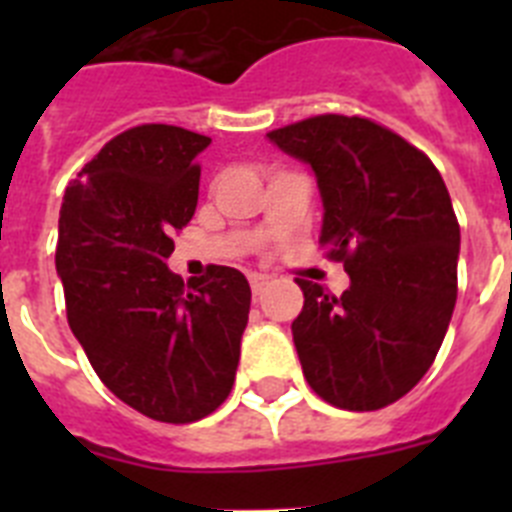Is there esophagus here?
Returning <instances> with one entry per match:
<instances>
[{"label": "esophagus", "mask_w": 512, "mask_h": 512, "mask_svg": "<svg viewBox=\"0 0 512 512\" xmlns=\"http://www.w3.org/2000/svg\"><path fill=\"white\" fill-rule=\"evenodd\" d=\"M248 282H251V292H253V297H259L261 292H264V289L269 287L271 279H269V277H264V274H251V279H248Z\"/></svg>", "instance_id": "34e87169"}]
</instances>
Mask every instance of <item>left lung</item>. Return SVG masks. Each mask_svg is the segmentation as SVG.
<instances>
[{"instance_id":"1","label":"left lung","mask_w":512,"mask_h":512,"mask_svg":"<svg viewBox=\"0 0 512 512\" xmlns=\"http://www.w3.org/2000/svg\"><path fill=\"white\" fill-rule=\"evenodd\" d=\"M266 138L315 171L320 246L351 279L341 297L297 279L292 338L307 384L336 408H387L449 330L461 241L449 189L423 151L366 117H307Z\"/></svg>"}]
</instances>
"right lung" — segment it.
Returning a JSON list of instances; mask_svg holds the SVG:
<instances>
[{
	"mask_svg": "<svg viewBox=\"0 0 512 512\" xmlns=\"http://www.w3.org/2000/svg\"><path fill=\"white\" fill-rule=\"evenodd\" d=\"M210 138L176 125L115 135L66 187L56 271L76 341L104 387L161 423H194L233 390L251 287L238 269L202 279L166 266L192 220Z\"/></svg>",
	"mask_w": 512,
	"mask_h": 512,
	"instance_id": "obj_1",
	"label": "right lung"
}]
</instances>
